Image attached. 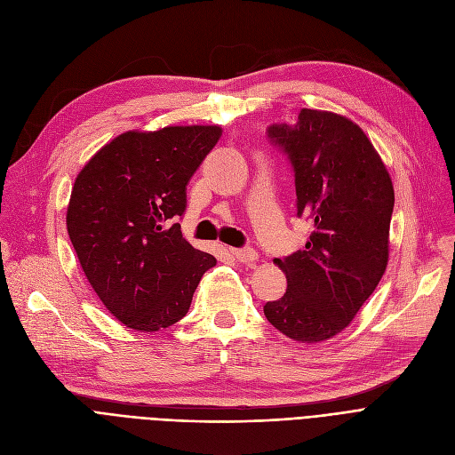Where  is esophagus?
I'll list each match as a JSON object with an SVG mask.
<instances>
[{"mask_svg":"<svg viewBox=\"0 0 455 455\" xmlns=\"http://www.w3.org/2000/svg\"><path fill=\"white\" fill-rule=\"evenodd\" d=\"M230 254L234 259L242 261V264H252V261L258 259V254L252 249H230Z\"/></svg>","mask_w":455,"mask_h":455,"instance_id":"1","label":"esophagus"}]
</instances>
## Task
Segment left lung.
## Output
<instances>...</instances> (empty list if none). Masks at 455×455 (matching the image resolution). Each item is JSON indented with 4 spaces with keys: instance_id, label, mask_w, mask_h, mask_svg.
<instances>
[{
    "instance_id": "1",
    "label": "left lung",
    "mask_w": 455,
    "mask_h": 455,
    "mask_svg": "<svg viewBox=\"0 0 455 455\" xmlns=\"http://www.w3.org/2000/svg\"><path fill=\"white\" fill-rule=\"evenodd\" d=\"M269 138L293 164L297 213L314 232L304 251L275 259L288 290L264 314L290 339L321 343L354 321L386 273L393 180L363 129L341 114L302 108Z\"/></svg>"
}]
</instances>
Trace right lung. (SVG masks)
Masks as SVG:
<instances>
[{
	"label": "right lung",
	"instance_id": "1",
	"mask_svg": "<svg viewBox=\"0 0 455 455\" xmlns=\"http://www.w3.org/2000/svg\"><path fill=\"white\" fill-rule=\"evenodd\" d=\"M221 132L220 125L127 131L76 179L66 212L71 245L95 295L127 328L179 323L218 264L184 240L175 220L186 210V184Z\"/></svg>",
	"mask_w": 455,
	"mask_h": 455
}]
</instances>
